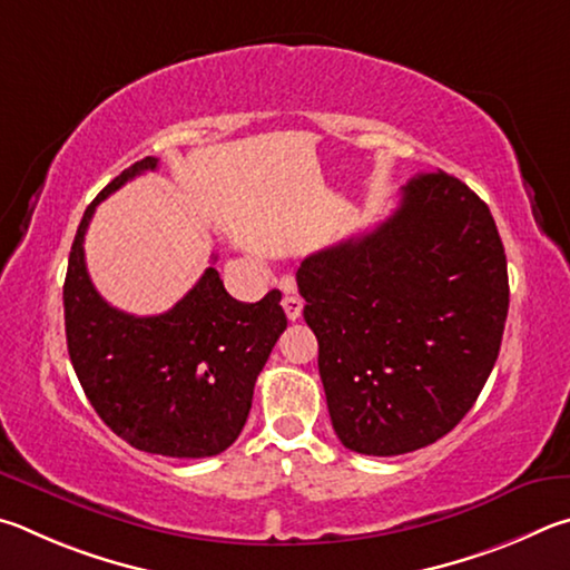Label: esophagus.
I'll use <instances>...</instances> for the list:
<instances>
[{
	"instance_id": "34e87169",
	"label": "esophagus",
	"mask_w": 570,
	"mask_h": 570,
	"mask_svg": "<svg viewBox=\"0 0 570 570\" xmlns=\"http://www.w3.org/2000/svg\"><path fill=\"white\" fill-rule=\"evenodd\" d=\"M283 311L291 321H297L303 315V297L293 291V285H287V293L283 297Z\"/></svg>"
}]
</instances>
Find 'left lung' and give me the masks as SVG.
Wrapping results in <instances>:
<instances>
[{
	"label": "left lung",
	"mask_w": 570,
	"mask_h": 570,
	"mask_svg": "<svg viewBox=\"0 0 570 570\" xmlns=\"http://www.w3.org/2000/svg\"><path fill=\"white\" fill-rule=\"evenodd\" d=\"M297 287L333 428L355 453L451 433L498 361L505 249L483 199L441 169L413 177L371 233L305 257Z\"/></svg>",
	"instance_id": "left-lung-1"
}]
</instances>
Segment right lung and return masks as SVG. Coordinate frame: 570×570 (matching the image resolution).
<instances>
[{"instance_id": "obj_1", "label": "right lung", "mask_w": 570, "mask_h": 570, "mask_svg": "<svg viewBox=\"0 0 570 570\" xmlns=\"http://www.w3.org/2000/svg\"><path fill=\"white\" fill-rule=\"evenodd\" d=\"M155 167V157L139 159L85 209L62 293L67 351L89 403L122 441L155 455L207 458L237 441L287 317L279 291L239 303L215 267L163 315L122 313L95 291L85 265L95 207Z\"/></svg>"}]
</instances>
